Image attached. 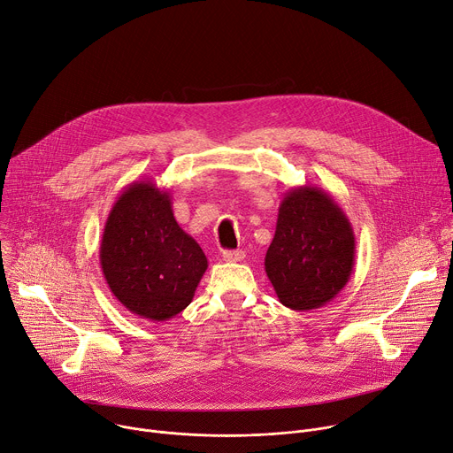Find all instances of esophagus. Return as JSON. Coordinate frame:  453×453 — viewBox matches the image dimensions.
<instances>
[{
  "mask_svg": "<svg viewBox=\"0 0 453 453\" xmlns=\"http://www.w3.org/2000/svg\"><path fill=\"white\" fill-rule=\"evenodd\" d=\"M222 258L226 262H240L244 258V251H224Z\"/></svg>",
  "mask_w": 453,
  "mask_h": 453,
  "instance_id": "esophagus-1",
  "label": "esophagus"
}]
</instances>
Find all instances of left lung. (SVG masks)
<instances>
[{
    "mask_svg": "<svg viewBox=\"0 0 453 453\" xmlns=\"http://www.w3.org/2000/svg\"><path fill=\"white\" fill-rule=\"evenodd\" d=\"M355 264V233L342 207L315 186L291 188L279 207L265 275L280 304L311 311L331 303Z\"/></svg>",
    "mask_w": 453,
    "mask_h": 453,
    "instance_id": "left-lung-1",
    "label": "left lung"
}]
</instances>
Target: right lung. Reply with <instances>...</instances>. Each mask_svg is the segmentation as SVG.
Listing matches in <instances>:
<instances>
[{
  "instance_id": "1",
  "label": "right lung",
  "mask_w": 453,
  "mask_h": 453,
  "mask_svg": "<svg viewBox=\"0 0 453 453\" xmlns=\"http://www.w3.org/2000/svg\"><path fill=\"white\" fill-rule=\"evenodd\" d=\"M100 264L118 303L150 322L184 311L207 269L202 248L173 215L169 189L149 178L129 184L112 203Z\"/></svg>"
}]
</instances>
